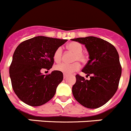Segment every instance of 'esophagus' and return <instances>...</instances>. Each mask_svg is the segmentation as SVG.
<instances>
[{"label": "esophagus", "instance_id": "1", "mask_svg": "<svg viewBox=\"0 0 131 131\" xmlns=\"http://www.w3.org/2000/svg\"><path fill=\"white\" fill-rule=\"evenodd\" d=\"M68 77V75H66V74H63V79H66Z\"/></svg>", "mask_w": 131, "mask_h": 131}]
</instances>
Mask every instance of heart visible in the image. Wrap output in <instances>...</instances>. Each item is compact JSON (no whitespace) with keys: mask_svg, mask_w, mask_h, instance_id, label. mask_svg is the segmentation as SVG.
<instances>
[{"mask_svg":"<svg viewBox=\"0 0 131 131\" xmlns=\"http://www.w3.org/2000/svg\"><path fill=\"white\" fill-rule=\"evenodd\" d=\"M67 47L69 50L75 53L74 56L75 61H79L80 62H85L87 60V56L82 53L83 47L82 45L78 42L73 41L71 42L67 45ZM62 49L61 47H58L56 51H54L53 54V58L55 62H60L62 59ZM56 70L60 71L66 75H70L74 72L77 71L80 69V64L79 62H75L72 64H67L65 63H60L56 65L55 66Z\"/></svg>","mask_w":131,"mask_h":131,"instance_id":"b5f03b06","label":"heart"}]
</instances>
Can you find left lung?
<instances>
[{
    "label": "left lung",
    "mask_w": 131,
    "mask_h": 131,
    "mask_svg": "<svg viewBox=\"0 0 131 131\" xmlns=\"http://www.w3.org/2000/svg\"><path fill=\"white\" fill-rule=\"evenodd\" d=\"M85 45L89 53L88 63L82 71L91 75L90 80L76 75L72 88L75 99L88 108H97L106 104L118 88L122 75L119 54L109 42L93 36L72 39Z\"/></svg>",
    "instance_id": "1"
}]
</instances>
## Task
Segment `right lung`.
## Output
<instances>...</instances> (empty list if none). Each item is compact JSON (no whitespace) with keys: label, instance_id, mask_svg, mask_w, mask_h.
Wrapping results in <instances>:
<instances>
[{"label":"right lung","instance_id":"right-lung-1","mask_svg":"<svg viewBox=\"0 0 131 131\" xmlns=\"http://www.w3.org/2000/svg\"><path fill=\"white\" fill-rule=\"evenodd\" d=\"M67 39L36 36L19 44L13 55L9 77L13 90L19 99L32 106H38L51 100L63 80V73L53 71L43 75L54 63L53 54Z\"/></svg>","mask_w":131,"mask_h":131}]
</instances>
